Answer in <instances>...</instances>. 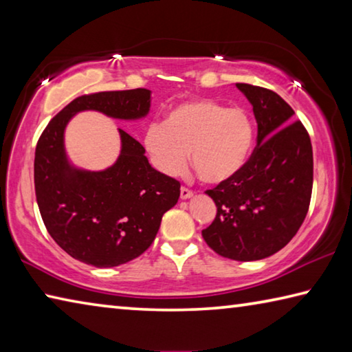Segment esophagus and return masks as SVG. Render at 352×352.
<instances>
[{
    "instance_id": "34e87169",
    "label": "esophagus",
    "mask_w": 352,
    "mask_h": 352,
    "mask_svg": "<svg viewBox=\"0 0 352 352\" xmlns=\"http://www.w3.org/2000/svg\"><path fill=\"white\" fill-rule=\"evenodd\" d=\"M194 195V192L190 189H188V188H184V186H182V189H180V197L183 199V200H186V199H190Z\"/></svg>"
}]
</instances>
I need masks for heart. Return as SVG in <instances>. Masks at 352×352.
<instances>
[{"mask_svg": "<svg viewBox=\"0 0 352 352\" xmlns=\"http://www.w3.org/2000/svg\"><path fill=\"white\" fill-rule=\"evenodd\" d=\"M153 168L180 177L190 163L201 182L219 184L233 178L253 147V124L239 109L208 99L186 100L166 113L163 124H151L142 138Z\"/></svg>", "mask_w": 352, "mask_h": 352, "instance_id": "b5f03b06", "label": "heart"}]
</instances>
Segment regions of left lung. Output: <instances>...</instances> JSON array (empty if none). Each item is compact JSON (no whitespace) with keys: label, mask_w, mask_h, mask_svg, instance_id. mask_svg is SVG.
<instances>
[{"label":"left lung","mask_w":352,"mask_h":352,"mask_svg":"<svg viewBox=\"0 0 352 352\" xmlns=\"http://www.w3.org/2000/svg\"><path fill=\"white\" fill-rule=\"evenodd\" d=\"M236 87L253 105L258 142L233 178L206 190L217 214L201 236L223 258L259 261L287 245L305 222L314 182L312 144L279 94L250 83Z\"/></svg>","instance_id":"obj_1"}]
</instances>
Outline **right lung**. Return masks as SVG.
<instances>
[{
    "instance_id": "add662e5",
    "label": "right lung",
    "mask_w": 352,
    "mask_h": 352,
    "mask_svg": "<svg viewBox=\"0 0 352 352\" xmlns=\"http://www.w3.org/2000/svg\"><path fill=\"white\" fill-rule=\"evenodd\" d=\"M96 110L140 119L151 90L83 94L51 119L35 148L34 183L47 233L74 259L107 269L138 258L152 245L162 217L180 197V182L148 164L146 148L119 129L121 153L104 170H83L65 152V127L76 113Z\"/></svg>"
}]
</instances>
